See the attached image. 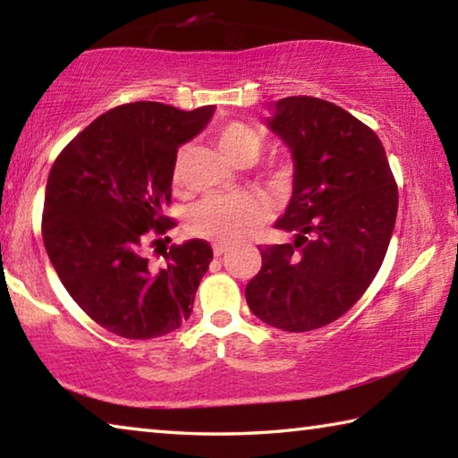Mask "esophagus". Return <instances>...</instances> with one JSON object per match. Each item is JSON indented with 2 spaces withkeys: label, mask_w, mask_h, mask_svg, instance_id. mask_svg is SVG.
Instances as JSON below:
<instances>
[{
  "label": "esophagus",
  "mask_w": 458,
  "mask_h": 458,
  "mask_svg": "<svg viewBox=\"0 0 458 458\" xmlns=\"http://www.w3.org/2000/svg\"><path fill=\"white\" fill-rule=\"evenodd\" d=\"M228 252V246L226 244H216L214 246V257H224V254Z\"/></svg>",
  "instance_id": "34e87169"
}]
</instances>
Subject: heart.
Here are the masks:
<instances>
[{"mask_svg":"<svg viewBox=\"0 0 458 458\" xmlns=\"http://www.w3.org/2000/svg\"><path fill=\"white\" fill-rule=\"evenodd\" d=\"M216 145L236 165H248L260 155L262 139L259 131L242 121H232L216 131ZM270 182H278L281 169L268 174ZM260 206L250 196H218L208 198L193 208L188 230L193 236L214 240L220 244L236 242L257 228Z\"/></svg>","mask_w":458,"mask_h":458,"instance_id":"b5f03b06","label":"heart"}]
</instances>
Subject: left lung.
<instances>
[{
    "mask_svg": "<svg viewBox=\"0 0 458 458\" xmlns=\"http://www.w3.org/2000/svg\"><path fill=\"white\" fill-rule=\"evenodd\" d=\"M268 127L294 159L293 198L275 224L294 240L259 246L262 268L246 284V303L267 325L303 333L339 319L374 281L398 185L374 131L327 100H276Z\"/></svg>",
    "mask_w": 458,
    "mask_h": 458,
    "instance_id": "left-lung-1",
    "label": "left lung"
}]
</instances>
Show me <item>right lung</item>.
<instances>
[{
	"instance_id": "obj_1",
	"label": "right lung",
	"mask_w": 458,
	"mask_h": 458,
	"mask_svg": "<svg viewBox=\"0 0 458 458\" xmlns=\"http://www.w3.org/2000/svg\"><path fill=\"white\" fill-rule=\"evenodd\" d=\"M212 114L214 106L180 111L151 100L114 106L81 131L50 169L46 252L76 305L114 335L153 339L191 315L212 246L198 238L174 244L161 267L147 252L175 226L164 210L177 147Z\"/></svg>"
}]
</instances>
